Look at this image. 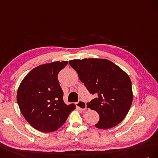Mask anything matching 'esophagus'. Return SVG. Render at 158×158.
Segmentation results:
<instances>
[{
    "label": "esophagus",
    "instance_id": "obj_1",
    "mask_svg": "<svg viewBox=\"0 0 158 158\" xmlns=\"http://www.w3.org/2000/svg\"><path fill=\"white\" fill-rule=\"evenodd\" d=\"M76 106H77V107L79 108V109H80L81 110H85V109H87L86 103H85L83 101H79V102H76Z\"/></svg>",
    "mask_w": 158,
    "mask_h": 158
}]
</instances>
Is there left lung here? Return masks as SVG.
Returning <instances> with one entry per match:
<instances>
[{"instance_id": "8db88e82", "label": "left lung", "mask_w": 158, "mask_h": 158, "mask_svg": "<svg viewBox=\"0 0 158 158\" xmlns=\"http://www.w3.org/2000/svg\"><path fill=\"white\" fill-rule=\"evenodd\" d=\"M69 65L77 73L81 81L96 98L87 103L100 119L95 127L109 129L120 124L131 107L132 83L128 75L113 62L106 59L73 60Z\"/></svg>"}]
</instances>
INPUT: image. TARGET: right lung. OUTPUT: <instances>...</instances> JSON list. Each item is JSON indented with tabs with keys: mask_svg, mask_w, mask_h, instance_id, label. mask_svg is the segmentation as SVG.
Segmentation results:
<instances>
[{
	"mask_svg": "<svg viewBox=\"0 0 158 158\" xmlns=\"http://www.w3.org/2000/svg\"><path fill=\"white\" fill-rule=\"evenodd\" d=\"M68 61H54L31 69L22 81L17 102L27 122L42 132L56 131L64 125L75 105H66L57 79Z\"/></svg>",
	"mask_w": 158,
	"mask_h": 158,
	"instance_id": "right-lung-1",
	"label": "right lung"
}]
</instances>
